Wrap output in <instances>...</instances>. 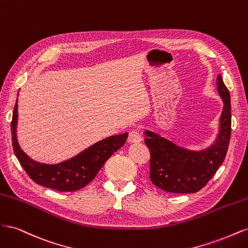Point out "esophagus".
Returning a JSON list of instances; mask_svg holds the SVG:
<instances>
[{"instance_id": "34e87169", "label": "esophagus", "mask_w": 248, "mask_h": 248, "mask_svg": "<svg viewBox=\"0 0 248 248\" xmlns=\"http://www.w3.org/2000/svg\"><path fill=\"white\" fill-rule=\"evenodd\" d=\"M141 140V137L139 131L137 130H132L129 132L128 136V141L129 142H140Z\"/></svg>"}]
</instances>
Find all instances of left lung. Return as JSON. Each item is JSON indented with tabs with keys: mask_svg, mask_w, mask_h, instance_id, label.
Segmentation results:
<instances>
[{
	"mask_svg": "<svg viewBox=\"0 0 248 248\" xmlns=\"http://www.w3.org/2000/svg\"><path fill=\"white\" fill-rule=\"evenodd\" d=\"M217 91L224 103L219 119V131L213 144L201 151L180 147L152 131H145L150 159V180L158 188L174 193L201 190L222 164L231 139V95L220 74Z\"/></svg>",
	"mask_w": 248,
	"mask_h": 248,
	"instance_id": "8db88e82",
	"label": "left lung"
}]
</instances>
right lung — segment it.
<instances>
[{"label":"right lung","mask_w":248,"mask_h":248,"mask_svg":"<svg viewBox=\"0 0 248 248\" xmlns=\"http://www.w3.org/2000/svg\"><path fill=\"white\" fill-rule=\"evenodd\" d=\"M17 117L16 100L11 122L12 145L16 158L35 183L57 191H77L88 185L98 174L106 161L125 144L128 138V133L111 136L61 163H40L30 158L18 145L16 139Z\"/></svg>","instance_id":"add662e5"}]
</instances>
